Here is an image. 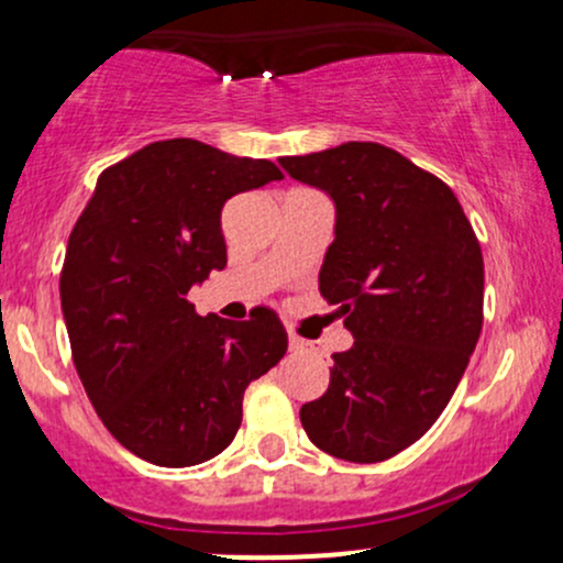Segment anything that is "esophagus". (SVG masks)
Segmentation results:
<instances>
[{
	"instance_id": "1",
	"label": "esophagus",
	"mask_w": 563,
	"mask_h": 563,
	"mask_svg": "<svg viewBox=\"0 0 563 563\" xmlns=\"http://www.w3.org/2000/svg\"><path fill=\"white\" fill-rule=\"evenodd\" d=\"M309 346H312V344H309V341H303L301 335H288V349H290V352H294V354L309 352Z\"/></svg>"
}]
</instances>
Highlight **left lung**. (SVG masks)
<instances>
[{"label":"left lung","mask_w":563,"mask_h":563,"mask_svg":"<svg viewBox=\"0 0 563 563\" xmlns=\"http://www.w3.org/2000/svg\"><path fill=\"white\" fill-rule=\"evenodd\" d=\"M280 166L333 198L320 294L354 335L333 354L328 391L301 405V426L341 461H389L442 416L479 341V241L442 179L378 142Z\"/></svg>","instance_id":"8db88e82"}]
</instances>
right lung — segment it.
Returning a JSON list of instances; mask_svg holds the SVG:
<instances>
[{
	"label": "right lung",
	"mask_w": 563,
	"mask_h": 563,
	"mask_svg": "<svg viewBox=\"0 0 563 563\" xmlns=\"http://www.w3.org/2000/svg\"><path fill=\"white\" fill-rule=\"evenodd\" d=\"M283 172L198 140H161L108 166L70 230L60 303L89 402L129 452L198 466L235 439L243 391L288 349L273 309L200 318L187 290L224 269L222 206Z\"/></svg>",
	"instance_id": "1"
}]
</instances>
